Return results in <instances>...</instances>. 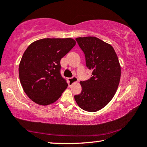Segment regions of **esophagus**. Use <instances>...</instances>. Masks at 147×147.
Here are the masks:
<instances>
[{"label":"esophagus","instance_id":"obj_1","mask_svg":"<svg viewBox=\"0 0 147 147\" xmlns=\"http://www.w3.org/2000/svg\"><path fill=\"white\" fill-rule=\"evenodd\" d=\"M76 82H78V78L76 76H73V77L68 78V84H69V86H71L72 84Z\"/></svg>","mask_w":147,"mask_h":147}]
</instances>
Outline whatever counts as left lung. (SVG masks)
I'll return each instance as SVG.
<instances>
[{"label": "left lung", "mask_w": 147, "mask_h": 147, "mask_svg": "<svg viewBox=\"0 0 147 147\" xmlns=\"http://www.w3.org/2000/svg\"><path fill=\"white\" fill-rule=\"evenodd\" d=\"M76 40L85 55L86 66L92 73L90 79L80 82L82 92L74 98L84 110L98 111L109 103L117 90L121 75L119 61L114 48L97 37Z\"/></svg>", "instance_id": "obj_1"}]
</instances>
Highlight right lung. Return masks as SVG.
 I'll return each instance as SVG.
<instances>
[{"mask_svg": "<svg viewBox=\"0 0 147 147\" xmlns=\"http://www.w3.org/2000/svg\"><path fill=\"white\" fill-rule=\"evenodd\" d=\"M75 45L71 38H47L33 42L25 50L19 64V79L24 92L34 102L49 105L67 88L60 73V60Z\"/></svg>", "mask_w": 147, "mask_h": 147, "instance_id": "1", "label": "right lung"}]
</instances>
